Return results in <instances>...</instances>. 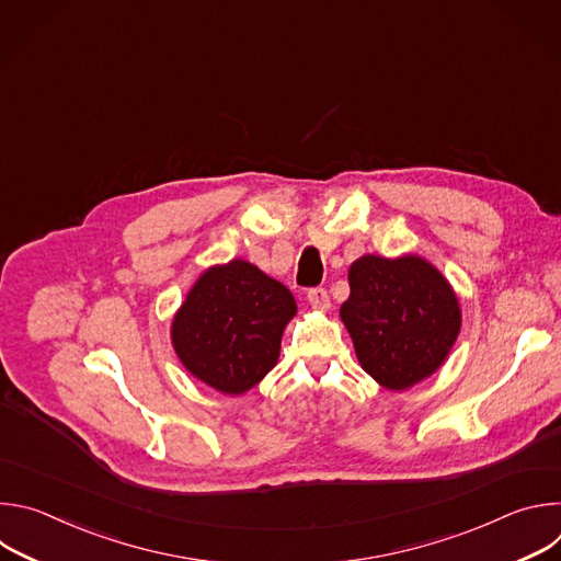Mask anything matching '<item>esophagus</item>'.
Wrapping results in <instances>:
<instances>
[{
  "instance_id": "34e87169",
  "label": "esophagus",
  "mask_w": 561,
  "mask_h": 561,
  "mask_svg": "<svg viewBox=\"0 0 561 561\" xmlns=\"http://www.w3.org/2000/svg\"><path fill=\"white\" fill-rule=\"evenodd\" d=\"M308 304L314 308V310H327L331 306V297H329V290L327 288H310L308 295H306Z\"/></svg>"
}]
</instances>
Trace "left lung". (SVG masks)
<instances>
[{
    "label": "left lung",
    "instance_id": "1",
    "mask_svg": "<svg viewBox=\"0 0 561 561\" xmlns=\"http://www.w3.org/2000/svg\"><path fill=\"white\" fill-rule=\"evenodd\" d=\"M342 319L362 368L404 390L433 375L453 348L461 314L448 282L422 257H359L348 271Z\"/></svg>",
    "mask_w": 561,
    "mask_h": 561
}]
</instances>
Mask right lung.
<instances>
[{
  "instance_id": "add662e5",
  "label": "right lung",
  "mask_w": 561,
  "mask_h": 561,
  "mask_svg": "<svg viewBox=\"0 0 561 561\" xmlns=\"http://www.w3.org/2000/svg\"><path fill=\"white\" fill-rule=\"evenodd\" d=\"M295 310L284 284L232 260L197 279L175 314L173 346L204 383L228 394L247 392L277 364L282 333Z\"/></svg>"
}]
</instances>
